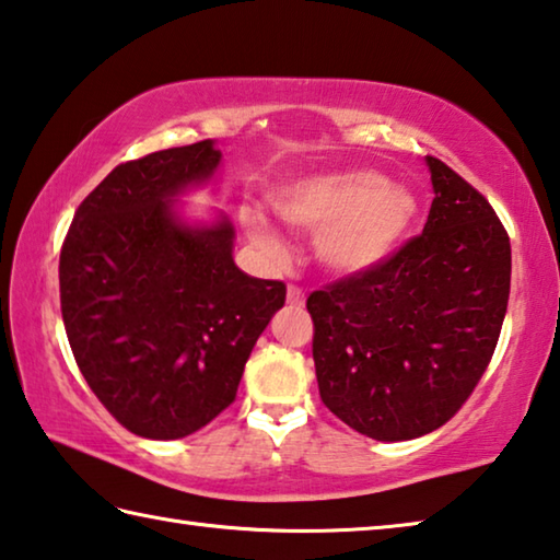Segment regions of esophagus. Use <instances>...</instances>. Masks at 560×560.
Segmentation results:
<instances>
[{"label": "esophagus", "instance_id": "1", "mask_svg": "<svg viewBox=\"0 0 560 560\" xmlns=\"http://www.w3.org/2000/svg\"><path fill=\"white\" fill-rule=\"evenodd\" d=\"M288 305H292V307L305 305V290H302L300 285H290L288 288Z\"/></svg>", "mask_w": 560, "mask_h": 560}]
</instances>
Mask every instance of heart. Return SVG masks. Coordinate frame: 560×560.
Listing matches in <instances>:
<instances>
[{
  "mask_svg": "<svg viewBox=\"0 0 560 560\" xmlns=\"http://www.w3.org/2000/svg\"><path fill=\"white\" fill-rule=\"evenodd\" d=\"M278 211L300 231H317V258L335 272H364L394 255L418 219L416 194L369 170L322 174L292 186ZM250 238L270 255L282 241L258 215L248 219Z\"/></svg>",
  "mask_w": 560,
  "mask_h": 560,
  "instance_id": "heart-1",
  "label": "heart"
}]
</instances>
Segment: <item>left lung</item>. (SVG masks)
Listing matches in <instances>:
<instances>
[{
    "mask_svg": "<svg viewBox=\"0 0 560 560\" xmlns=\"http://www.w3.org/2000/svg\"><path fill=\"white\" fill-rule=\"evenodd\" d=\"M428 166L435 199L423 233L307 298L322 404L384 443L433 433L472 396L512 285L492 203L445 162Z\"/></svg>",
    "mask_w": 560,
    "mask_h": 560,
    "instance_id": "1",
    "label": "left lung"
}]
</instances>
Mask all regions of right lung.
Instances as JSON below:
<instances>
[{
	"mask_svg": "<svg viewBox=\"0 0 560 560\" xmlns=\"http://www.w3.org/2000/svg\"><path fill=\"white\" fill-rule=\"evenodd\" d=\"M219 162L201 140L117 164L78 206L61 245L75 364L140 438H186L229 408L255 341L285 305V282L235 268L229 221L191 229L176 219L174 196Z\"/></svg>",
	"mask_w": 560,
	"mask_h": 560,
	"instance_id": "obj_1",
	"label": "right lung"
}]
</instances>
